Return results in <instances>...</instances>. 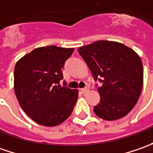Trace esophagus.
Masks as SVG:
<instances>
[{"label":"esophagus","instance_id":"obj_1","mask_svg":"<svg viewBox=\"0 0 153 153\" xmlns=\"http://www.w3.org/2000/svg\"><path fill=\"white\" fill-rule=\"evenodd\" d=\"M81 91L82 94H86V93H88V88H82L81 89Z\"/></svg>","mask_w":153,"mask_h":153}]
</instances>
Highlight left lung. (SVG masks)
I'll return each mask as SVG.
<instances>
[{"label":"left lung","mask_w":153,"mask_h":153,"mask_svg":"<svg viewBox=\"0 0 153 153\" xmlns=\"http://www.w3.org/2000/svg\"><path fill=\"white\" fill-rule=\"evenodd\" d=\"M78 53L94 81L100 82L95 115L107 121L126 116L138 101L143 86V66L138 54L125 45L109 41L81 47Z\"/></svg>","instance_id":"obj_1"}]
</instances>
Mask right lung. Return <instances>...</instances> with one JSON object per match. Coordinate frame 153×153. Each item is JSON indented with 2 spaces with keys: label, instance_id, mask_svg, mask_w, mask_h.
Here are the masks:
<instances>
[{
  "label": "right lung",
  "instance_id": "add662e5",
  "mask_svg": "<svg viewBox=\"0 0 153 153\" xmlns=\"http://www.w3.org/2000/svg\"><path fill=\"white\" fill-rule=\"evenodd\" d=\"M74 48H38L17 62L14 91L21 108L32 120L53 127L66 120L73 111L78 90L66 87L61 69Z\"/></svg>",
  "mask_w": 153,
  "mask_h": 153
}]
</instances>
